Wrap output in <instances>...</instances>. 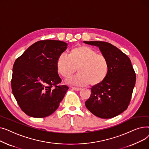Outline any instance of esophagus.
<instances>
[{"label":"esophagus","instance_id":"34e87169","mask_svg":"<svg viewBox=\"0 0 149 149\" xmlns=\"http://www.w3.org/2000/svg\"><path fill=\"white\" fill-rule=\"evenodd\" d=\"M72 89H74V91H79L81 90V88H76V87H72Z\"/></svg>","mask_w":149,"mask_h":149}]
</instances>
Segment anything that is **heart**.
<instances>
[{
	"instance_id": "b5f03b06",
	"label": "heart",
	"mask_w": 149,
	"mask_h": 149,
	"mask_svg": "<svg viewBox=\"0 0 149 149\" xmlns=\"http://www.w3.org/2000/svg\"><path fill=\"white\" fill-rule=\"evenodd\" d=\"M56 67L58 73L65 79L72 77L78 68L79 74L67 81L77 86H97L106 79L109 70L107 58L91 47L84 45L72 48L68 56L65 54H60Z\"/></svg>"
}]
</instances>
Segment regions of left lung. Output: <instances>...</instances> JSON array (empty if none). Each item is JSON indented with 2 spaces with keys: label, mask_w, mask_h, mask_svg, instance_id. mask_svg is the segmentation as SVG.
<instances>
[{
  "label": "left lung",
  "mask_w": 149,
  "mask_h": 149,
  "mask_svg": "<svg viewBox=\"0 0 149 149\" xmlns=\"http://www.w3.org/2000/svg\"><path fill=\"white\" fill-rule=\"evenodd\" d=\"M98 46L108 60L109 73L100 84L92 86L86 107L101 118H112L126 111L136 82V74L130 58L112 44L101 41L83 42Z\"/></svg>",
  "instance_id": "1"
}]
</instances>
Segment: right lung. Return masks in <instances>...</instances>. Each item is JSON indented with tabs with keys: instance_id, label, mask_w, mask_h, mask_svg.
I'll return each instance as SVG.
<instances>
[{
	"instance_id": "obj_1",
	"label": "right lung",
	"mask_w": 149,
	"mask_h": 149,
	"mask_svg": "<svg viewBox=\"0 0 149 149\" xmlns=\"http://www.w3.org/2000/svg\"><path fill=\"white\" fill-rule=\"evenodd\" d=\"M64 42L40 40L30 46L15 60L11 79L13 95L29 116L44 118L56 111L69 88L60 85L56 67L60 54L67 48Z\"/></svg>"
}]
</instances>
